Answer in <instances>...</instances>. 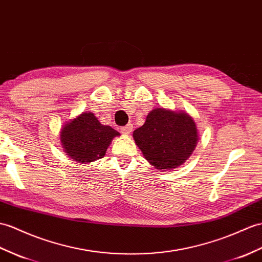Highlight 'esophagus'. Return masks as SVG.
I'll return each instance as SVG.
<instances>
[{"instance_id":"34e87169","label":"esophagus","mask_w":262,"mask_h":262,"mask_svg":"<svg viewBox=\"0 0 262 262\" xmlns=\"http://www.w3.org/2000/svg\"><path fill=\"white\" fill-rule=\"evenodd\" d=\"M132 130H133V125L132 124H128V125H126L124 127H121V129H120L121 134H124V135H128V134L132 133Z\"/></svg>"}]
</instances>
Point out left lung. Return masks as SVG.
I'll return each instance as SVG.
<instances>
[{"mask_svg": "<svg viewBox=\"0 0 262 262\" xmlns=\"http://www.w3.org/2000/svg\"><path fill=\"white\" fill-rule=\"evenodd\" d=\"M136 145L151 165L162 171L181 166L198 144L195 121L184 112L155 108L133 133Z\"/></svg>", "mask_w": 262, "mask_h": 262, "instance_id": "8db88e82", "label": "left lung"}]
</instances>
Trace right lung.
Listing matches in <instances>:
<instances>
[{
	"mask_svg": "<svg viewBox=\"0 0 262 262\" xmlns=\"http://www.w3.org/2000/svg\"><path fill=\"white\" fill-rule=\"evenodd\" d=\"M120 134L105 126L91 112H84L63 125L60 139L70 159L87 164L102 159L114 137Z\"/></svg>",
	"mask_w": 262,
	"mask_h": 262,
	"instance_id": "right-lung-1",
	"label": "right lung"
}]
</instances>
